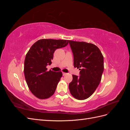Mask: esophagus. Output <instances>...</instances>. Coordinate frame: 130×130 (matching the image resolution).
Masks as SVG:
<instances>
[{"instance_id":"34e87169","label":"esophagus","mask_w":130,"mask_h":130,"mask_svg":"<svg viewBox=\"0 0 130 130\" xmlns=\"http://www.w3.org/2000/svg\"><path fill=\"white\" fill-rule=\"evenodd\" d=\"M62 74H63V76H65V75H66L67 74V73H63Z\"/></svg>"}]
</instances>
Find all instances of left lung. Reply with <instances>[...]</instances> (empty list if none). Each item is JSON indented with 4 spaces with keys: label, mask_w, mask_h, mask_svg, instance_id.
Returning <instances> with one entry per match:
<instances>
[{
    "label": "left lung",
    "mask_w": 130,
    "mask_h": 130,
    "mask_svg": "<svg viewBox=\"0 0 130 130\" xmlns=\"http://www.w3.org/2000/svg\"><path fill=\"white\" fill-rule=\"evenodd\" d=\"M74 56V66L80 70L79 76L73 75L69 85L70 92L78 100L91 96L99 86L104 72V57L92 43L69 41Z\"/></svg>",
    "instance_id": "left-lung-1"
}]
</instances>
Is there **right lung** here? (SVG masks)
<instances>
[{"instance_id": "obj_1", "label": "right lung", "mask_w": 130, "mask_h": 130, "mask_svg": "<svg viewBox=\"0 0 130 130\" xmlns=\"http://www.w3.org/2000/svg\"><path fill=\"white\" fill-rule=\"evenodd\" d=\"M69 41L42 39L35 42L27 53L24 67L25 78L30 90L38 99H48L55 92L62 73L48 71L46 66L52 64L55 51L67 45Z\"/></svg>"}]
</instances>
